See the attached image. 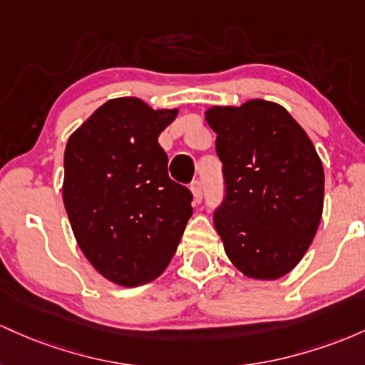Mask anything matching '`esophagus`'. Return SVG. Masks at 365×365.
<instances>
[{"instance_id": "obj_1", "label": "esophagus", "mask_w": 365, "mask_h": 365, "mask_svg": "<svg viewBox=\"0 0 365 365\" xmlns=\"http://www.w3.org/2000/svg\"><path fill=\"white\" fill-rule=\"evenodd\" d=\"M191 193H193V202L195 203H200L202 202V198H203V187H202V182L200 181H195V182H191Z\"/></svg>"}]
</instances>
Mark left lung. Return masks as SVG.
<instances>
[{
    "label": "left lung",
    "instance_id": "8db88e82",
    "mask_svg": "<svg viewBox=\"0 0 365 365\" xmlns=\"http://www.w3.org/2000/svg\"><path fill=\"white\" fill-rule=\"evenodd\" d=\"M205 120L224 165L226 202L214 226L227 259L250 279H279L321 222L324 169L314 143L284 106L260 98L210 106Z\"/></svg>",
    "mask_w": 365,
    "mask_h": 365
}]
</instances>
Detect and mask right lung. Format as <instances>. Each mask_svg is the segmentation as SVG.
Returning a JSON list of instances; mask_svg holds the SVG:
<instances>
[{"mask_svg": "<svg viewBox=\"0 0 365 365\" xmlns=\"http://www.w3.org/2000/svg\"><path fill=\"white\" fill-rule=\"evenodd\" d=\"M178 108L113 98L68 138L63 205L73 236L105 279L125 288L157 279L193 214L187 187L170 181L158 136Z\"/></svg>", "mask_w": 365, "mask_h": 365, "instance_id": "obj_1", "label": "right lung"}]
</instances>
